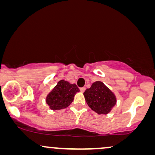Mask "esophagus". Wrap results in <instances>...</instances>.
I'll return each mask as SVG.
<instances>
[{
  "label": "esophagus",
  "instance_id": "34e87169",
  "mask_svg": "<svg viewBox=\"0 0 155 155\" xmlns=\"http://www.w3.org/2000/svg\"><path fill=\"white\" fill-rule=\"evenodd\" d=\"M80 90L82 92H84V91H85V87H81V88H80Z\"/></svg>",
  "mask_w": 155,
  "mask_h": 155
}]
</instances>
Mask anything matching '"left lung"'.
Masks as SVG:
<instances>
[{"label": "left lung", "mask_w": 155, "mask_h": 155, "mask_svg": "<svg viewBox=\"0 0 155 155\" xmlns=\"http://www.w3.org/2000/svg\"><path fill=\"white\" fill-rule=\"evenodd\" d=\"M83 94L89 107L98 114H109L116 103L114 93L100 81L94 82Z\"/></svg>", "instance_id": "obj_1"}]
</instances>
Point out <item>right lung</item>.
I'll list each match as a JSON object with an SVG mask.
<instances>
[{
  "mask_svg": "<svg viewBox=\"0 0 155 155\" xmlns=\"http://www.w3.org/2000/svg\"><path fill=\"white\" fill-rule=\"evenodd\" d=\"M78 92L80 90L75 84H71L61 80L47 95L46 104L52 110L65 109L72 103L75 94Z\"/></svg>",
  "mask_w": 155,
  "mask_h": 155,
  "instance_id": "1",
  "label": "right lung"
}]
</instances>
